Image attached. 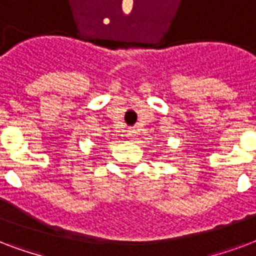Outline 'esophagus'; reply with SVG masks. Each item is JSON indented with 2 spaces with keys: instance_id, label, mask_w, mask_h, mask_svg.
<instances>
[{
  "instance_id": "obj_1",
  "label": "esophagus",
  "mask_w": 256,
  "mask_h": 256,
  "mask_svg": "<svg viewBox=\"0 0 256 256\" xmlns=\"http://www.w3.org/2000/svg\"><path fill=\"white\" fill-rule=\"evenodd\" d=\"M126 136L130 138H132V140H134V138H138V132L134 130H128V134H126Z\"/></svg>"
}]
</instances>
